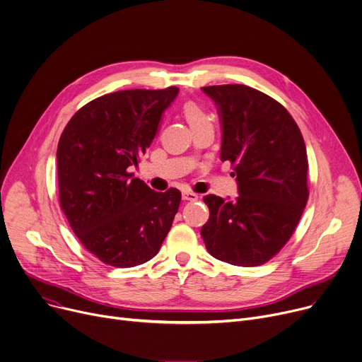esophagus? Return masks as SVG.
<instances>
[{
	"mask_svg": "<svg viewBox=\"0 0 362 362\" xmlns=\"http://www.w3.org/2000/svg\"><path fill=\"white\" fill-rule=\"evenodd\" d=\"M182 200L196 202V200H199V196H197L196 192H192V191H184V192H182Z\"/></svg>",
	"mask_w": 362,
	"mask_h": 362,
	"instance_id": "esophagus-1",
	"label": "esophagus"
}]
</instances>
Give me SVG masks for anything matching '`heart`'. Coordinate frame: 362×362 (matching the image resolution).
Listing matches in <instances>:
<instances>
[{"mask_svg": "<svg viewBox=\"0 0 362 362\" xmlns=\"http://www.w3.org/2000/svg\"><path fill=\"white\" fill-rule=\"evenodd\" d=\"M182 115L191 129H196L197 126L203 124L204 122H209V116L206 111L203 110L202 105H199L196 101H185L181 107Z\"/></svg>", "mask_w": 362, "mask_h": 362, "instance_id": "heart-1", "label": "heart"}]
</instances>
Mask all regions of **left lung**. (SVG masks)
Wrapping results in <instances>:
<instances>
[{"mask_svg":"<svg viewBox=\"0 0 362 362\" xmlns=\"http://www.w3.org/2000/svg\"><path fill=\"white\" fill-rule=\"evenodd\" d=\"M203 91L217 105L220 159L232 163L239 194L203 199L210 210L203 240L216 259L262 265L288 242L309 199L301 132L280 103L258 90L229 84Z\"/></svg>","mask_w":362,"mask_h":362,"instance_id":"obj_1","label":"left lung"}]
</instances>
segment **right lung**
<instances>
[{"mask_svg": "<svg viewBox=\"0 0 362 362\" xmlns=\"http://www.w3.org/2000/svg\"><path fill=\"white\" fill-rule=\"evenodd\" d=\"M178 91L105 94L79 108L61 134V207L81 243L107 265L145 264L159 252L173 226L181 192L153 191L127 170L151 146Z\"/></svg>", "mask_w": 362, "mask_h": 362, "instance_id": "right-lung-1", "label": "right lung"}]
</instances>
